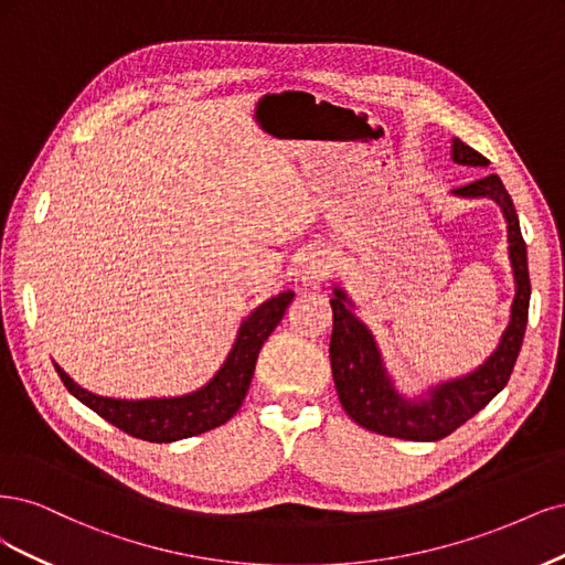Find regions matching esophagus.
Wrapping results in <instances>:
<instances>
[{"label":"esophagus","mask_w":565,"mask_h":565,"mask_svg":"<svg viewBox=\"0 0 565 565\" xmlns=\"http://www.w3.org/2000/svg\"><path fill=\"white\" fill-rule=\"evenodd\" d=\"M329 269H331V263H329V258H326V253L312 248L305 253L300 265H298V279L305 286L317 288L321 281H326V277H329Z\"/></svg>","instance_id":"1"}]
</instances>
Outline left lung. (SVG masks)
<instances>
[{
    "instance_id": "8db88e82",
    "label": "left lung",
    "mask_w": 565,
    "mask_h": 565,
    "mask_svg": "<svg viewBox=\"0 0 565 565\" xmlns=\"http://www.w3.org/2000/svg\"><path fill=\"white\" fill-rule=\"evenodd\" d=\"M452 161L465 163V167H488V159L460 138L452 140ZM452 194L490 196L500 204L507 221L509 260H512L514 269L516 296L507 331L502 333L498 350L488 356L483 366L458 380L441 382V385L427 390L417 402L404 398L394 390V382L385 371L371 331L352 312V300L344 296L342 288L333 290L331 371L340 404L356 425L366 427L369 431L394 436V439L439 441L452 434L504 390L521 352L527 323V302H531V277H527L525 242L512 196L495 173L452 190Z\"/></svg>"
}]
</instances>
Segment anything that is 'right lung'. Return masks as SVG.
<instances>
[{
  "label": "right lung",
  "mask_w": 565,
  "mask_h": 565,
  "mask_svg": "<svg viewBox=\"0 0 565 565\" xmlns=\"http://www.w3.org/2000/svg\"><path fill=\"white\" fill-rule=\"evenodd\" d=\"M294 296V290H284V294L263 302L258 309H253L242 323L239 335H236L221 371L213 375L209 385L185 396L140 398V402L107 398L86 392L61 366H56V363L53 366H56L63 385L72 396H77L84 406L121 431L152 444L188 439V436L225 425L242 408L253 371H256L260 348L284 319Z\"/></svg>",
  "instance_id": "obj_1"
}]
</instances>
